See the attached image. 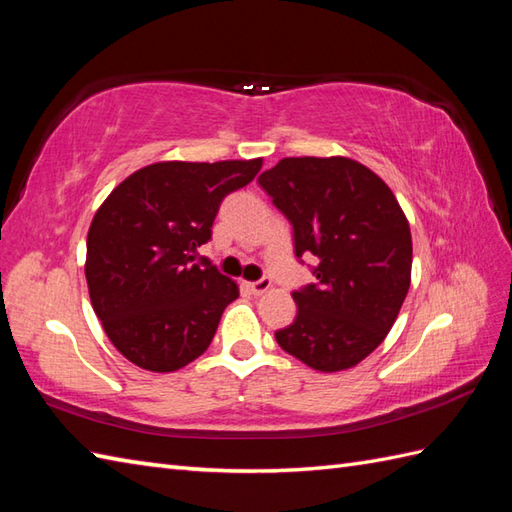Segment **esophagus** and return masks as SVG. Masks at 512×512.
<instances>
[{
    "mask_svg": "<svg viewBox=\"0 0 512 512\" xmlns=\"http://www.w3.org/2000/svg\"><path fill=\"white\" fill-rule=\"evenodd\" d=\"M270 279H259V281H244V288L250 292V295H264V292L270 290Z\"/></svg>",
    "mask_w": 512,
    "mask_h": 512,
    "instance_id": "obj_1",
    "label": "esophagus"
}]
</instances>
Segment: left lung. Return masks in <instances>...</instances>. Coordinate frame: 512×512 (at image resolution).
<instances>
[{"instance_id": "left-lung-1", "label": "left lung", "mask_w": 512, "mask_h": 512, "mask_svg": "<svg viewBox=\"0 0 512 512\" xmlns=\"http://www.w3.org/2000/svg\"><path fill=\"white\" fill-rule=\"evenodd\" d=\"M295 228V255L319 257L317 284L292 292L297 317L275 339L317 372L372 354L411 284V231L396 195L345 156L284 158L259 176Z\"/></svg>"}]
</instances>
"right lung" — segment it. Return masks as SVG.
I'll return each mask as SVG.
<instances>
[{
	"label": "right lung",
	"instance_id": "1",
	"mask_svg": "<svg viewBox=\"0 0 512 512\" xmlns=\"http://www.w3.org/2000/svg\"><path fill=\"white\" fill-rule=\"evenodd\" d=\"M264 160L154 162L107 195L88 231L90 301L107 339L147 372H176L211 345L233 279L193 255L211 239L222 200Z\"/></svg>",
	"mask_w": 512,
	"mask_h": 512
}]
</instances>
